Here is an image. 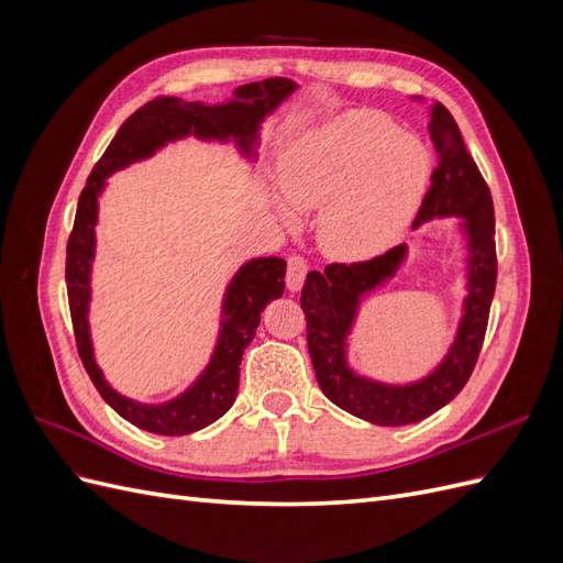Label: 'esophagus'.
I'll return each instance as SVG.
<instances>
[{
	"label": "esophagus",
	"instance_id": "34e87169",
	"mask_svg": "<svg viewBox=\"0 0 563 563\" xmlns=\"http://www.w3.org/2000/svg\"><path fill=\"white\" fill-rule=\"evenodd\" d=\"M308 275H310V263L305 261L302 255H291L286 265V286L291 288V291H298Z\"/></svg>",
	"mask_w": 563,
	"mask_h": 563
}]
</instances>
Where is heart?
<instances>
[{
  "mask_svg": "<svg viewBox=\"0 0 563 563\" xmlns=\"http://www.w3.org/2000/svg\"><path fill=\"white\" fill-rule=\"evenodd\" d=\"M432 180V155L380 110H350L305 133L282 168V213L321 209L319 244L368 261L399 242Z\"/></svg>",
  "mask_w": 563,
  "mask_h": 563,
  "instance_id": "heart-1",
  "label": "heart"
}]
</instances>
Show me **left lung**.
<instances>
[{
  "label": "left lung",
  "mask_w": 563,
  "mask_h": 563,
  "mask_svg": "<svg viewBox=\"0 0 563 563\" xmlns=\"http://www.w3.org/2000/svg\"><path fill=\"white\" fill-rule=\"evenodd\" d=\"M430 139L439 166L413 220L420 228L432 218L455 216L467 234V298L449 354L428 378L411 385H385L356 376L347 366V335L364 294L395 277L406 258V244L364 263H333L310 272L300 294L308 321V347L323 395L343 411L385 428L411 424L446 406L470 380L484 345L490 300L496 294V216L482 178L451 112L430 106Z\"/></svg>",
  "instance_id": "obj_1"
}]
</instances>
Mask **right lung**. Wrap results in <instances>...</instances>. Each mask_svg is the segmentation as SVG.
Returning a JSON list of instances; mask_svg holds the SVG:
<instances>
[{"mask_svg":"<svg viewBox=\"0 0 563 563\" xmlns=\"http://www.w3.org/2000/svg\"><path fill=\"white\" fill-rule=\"evenodd\" d=\"M294 91L296 84L291 79L269 77L244 84L234 91L232 100L220 106H207L199 103V100L187 103V100L174 96H157L119 126L103 157L93 166L87 187L79 195L65 258L67 302H70L77 352L100 397L135 428L166 437H180L207 428V424L230 411V406L236 399V387H240L242 354L255 338L261 312L269 300L284 294L286 261L255 258L242 265L232 277L223 300V319H220L216 352L207 371L201 373L190 389H185L180 397L166 404H141L117 395L93 360L87 319L91 300L89 277L96 249L98 195L106 187V178L131 162L155 155V150L185 139V135H197L201 141H234L242 155L255 157L261 122Z\"/></svg>","mask_w":563,"mask_h":563,"instance_id":"obj_1","label":"right lung"}]
</instances>
